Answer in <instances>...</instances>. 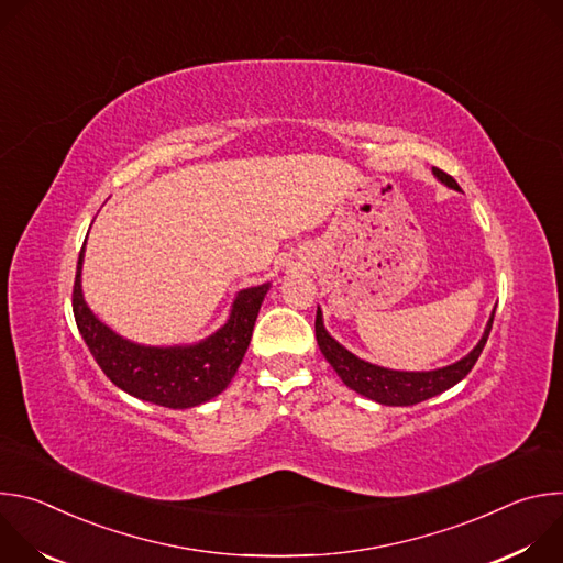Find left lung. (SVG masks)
Wrapping results in <instances>:
<instances>
[{
	"instance_id": "obj_1",
	"label": "left lung",
	"mask_w": 563,
	"mask_h": 563,
	"mask_svg": "<svg viewBox=\"0 0 563 563\" xmlns=\"http://www.w3.org/2000/svg\"><path fill=\"white\" fill-rule=\"evenodd\" d=\"M434 176L448 185L454 191H461V187L456 185V180L452 176H448L441 169H432ZM493 320H495V309L490 313V320L486 325L484 336L474 345V350L463 356L461 361L445 365L441 369H430V372H398V369H387V367H378L372 365L358 356H354L350 350H345L336 339H332L323 325V311H316V341L320 352L328 358V363L336 369V374L341 376V380L376 400L380 406H417L421 400H428L450 387H454L459 380H463L467 376V372L474 367L476 358L481 356L486 347V341L490 336L493 330Z\"/></svg>"
}]
</instances>
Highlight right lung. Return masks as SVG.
I'll return each mask as SVG.
<instances>
[{
	"label": "right lung",
	"instance_id": "add662e5",
	"mask_svg": "<svg viewBox=\"0 0 563 563\" xmlns=\"http://www.w3.org/2000/svg\"><path fill=\"white\" fill-rule=\"evenodd\" d=\"M82 261L85 247L73 285L75 323L113 385L148 404L185 410L207 404L231 383L250 347L269 283L238 291L227 323L209 339L196 345L151 347L122 339L89 309L82 294Z\"/></svg>",
	"mask_w": 563,
	"mask_h": 563
}]
</instances>
